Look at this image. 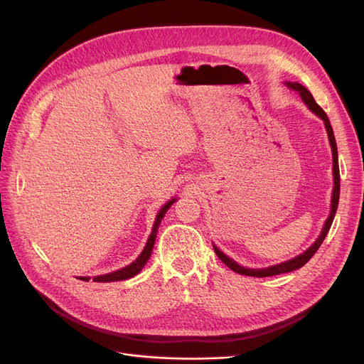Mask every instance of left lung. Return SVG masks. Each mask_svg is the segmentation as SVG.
Wrapping results in <instances>:
<instances>
[{
    "label": "left lung",
    "instance_id": "obj_1",
    "mask_svg": "<svg viewBox=\"0 0 364 364\" xmlns=\"http://www.w3.org/2000/svg\"><path fill=\"white\" fill-rule=\"evenodd\" d=\"M287 85L290 90H294L301 94L304 103L311 109V111L317 115L321 117L323 121H325V127H326V132H328V136H329V142H331V149H333V162H334V167H333V173H334V190H333V202H331V214H329V217L326 218V223L323 226V230L322 234L318 235L316 243L305 250L304 253H301L299 257H296L290 261H285V262H281L278 264V266H272V267H267V269H246V267H241L240 264H237L235 261L230 259L229 257H226L225 253L222 250H218L215 246H214V252L217 253V257L222 259L226 266L234 270L235 273H240V274H246V277H257V278H266V277H273V274H281V273H289V272H293L296 269H301L302 266H305V264L311 259V257L314 255V253L317 252V249L321 247V245L323 243V240L328 234L329 228H331L333 225V220H334V215H336V211H337V206H338V196H340V170H338V155H337V144H336V138H334V132H333V127H331V123H329V119L325 114L323 109L318 106L316 103V100L313 98L311 92L306 90V87H304L302 85L299 83H291V82H287L285 83Z\"/></svg>",
    "mask_w": 364,
    "mask_h": 364
}]
</instances>
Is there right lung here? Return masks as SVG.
Here are the masks:
<instances>
[{"instance_id": "right-lung-1", "label": "right lung", "mask_w": 364, "mask_h": 364, "mask_svg": "<svg viewBox=\"0 0 364 364\" xmlns=\"http://www.w3.org/2000/svg\"><path fill=\"white\" fill-rule=\"evenodd\" d=\"M176 202V199L170 200L168 203H165L162 206V209L159 211V214L156 215V220H155V225H153V229H151V234L147 240V245L144 247V250L141 252V255L130 264V266L121 269V270H117V272H112V273H107V274H102V277H95L92 281L94 282H114V281H123V279H129L132 277H135V274H138L141 272V269L146 266V262L149 261L150 255H151V249H153V245H155V240H156V232H158V228L161 225V220L164 218L165 213H167V209ZM82 281H90V278H85L82 277L80 278Z\"/></svg>"}]
</instances>
